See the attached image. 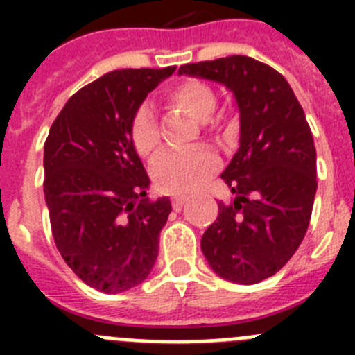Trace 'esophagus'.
<instances>
[{
    "instance_id": "1",
    "label": "esophagus",
    "mask_w": 355,
    "mask_h": 355,
    "mask_svg": "<svg viewBox=\"0 0 355 355\" xmlns=\"http://www.w3.org/2000/svg\"><path fill=\"white\" fill-rule=\"evenodd\" d=\"M187 197L183 196H178V197H172V208L174 209H181L184 205H187Z\"/></svg>"
}]
</instances>
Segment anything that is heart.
I'll return each mask as SVG.
<instances>
[{
  "mask_svg": "<svg viewBox=\"0 0 355 355\" xmlns=\"http://www.w3.org/2000/svg\"><path fill=\"white\" fill-rule=\"evenodd\" d=\"M167 101L187 112L190 117L202 122L208 133H215L218 121L211 117L216 108V94L208 83L199 80H184L175 83L167 90ZM135 150L142 158H155L158 155L162 140H159L158 124L155 114L147 105L140 106L133 119L131 130ZM216 156L208 149L175 153L165 150L155 163L153 178L163 192L188 193L202 187L209 175L216 171Z\"/></svg>",
  "mask_w": 355,
  "mask_h": 355,
  "instance_id": "heart-1",
  "label": "heart"
}]
</instances>
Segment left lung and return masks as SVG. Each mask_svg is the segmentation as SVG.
<instances>
[{
	"mask_svg": "<svg viewBox=\"0 0 355 355\" xmlns=\"http://www.w3.org/2000/svg\"><path fill=\"white\" fill-rule=\"evenodd\" d=\"M180 74L218 81L236 97L240 147L222 172L234 197L218 202V216L200 238V249L220 277L256 284L286 265L311 220V128L283 74L250 56L181 65Z\"/></svg>",
	"mask_w": 355,
	"mask_h": 355,
	"instance_id": "obj_1",
	"label": "left lung"
}]
</instances>
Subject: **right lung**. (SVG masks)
<instances>
[{
  "label": "right lung",
  "instance_id": "1",
  "mask_svg": "<svg viewBox=\"0 0 355 355\" xmlns=\"http://www.w3.org/2000/svg\"><path fill=\"white\" fill-rule=\"evenodd\" d=\"M175 67L121 69L65 103L44 144V196L53 238L78 277L121 293L150 274L171 200L147 199L149 178L135 150L133 119Z\"/></svg>",
  "mask_w": 355,
  "mask_h": 355
}]
</instances>
